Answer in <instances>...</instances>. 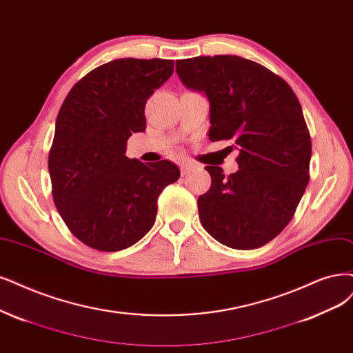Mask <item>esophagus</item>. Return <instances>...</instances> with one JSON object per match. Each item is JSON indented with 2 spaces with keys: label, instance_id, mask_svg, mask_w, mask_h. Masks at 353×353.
<instances>
[{
  "label": "esophagus",
  "instance_id": "1",
  "mask_svg": "<svg viewBox=\"0 0 353 353\" xmlns=\"http://www.w3.org/2000/svg\"><path fill=\"white\" fill-rule=\"evenodd\" d=\"M193 167H194V165H193L190 161H183V163H181V164H180V168H181V176H186Z\"/></svg>",
  "mask_w": 353,
  "mask_h": 353
}]
</instances>
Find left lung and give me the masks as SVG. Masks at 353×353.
I'll return each instance as SVG.
<instances>
[{
  "instance_id": "left-lung-1",
  "label": "left lung",
  "mask_w": 353,
  "mask_h": 353,
  "mask_svg": "<svg viewBox=\"0 0 353 353\" xmlns=\"http://www.w3.org/2000/svg\"><path fill=\"white\" fill-rule=\"evenodd\" d=\"M186 87L210 100V139L232 141L239 172L206 165L198 198L203 228L237 250L262 247L290 224L310 180L311 138L301 104L283 78L234 55L176 62Z\"/></svg>"
}]
</instances>
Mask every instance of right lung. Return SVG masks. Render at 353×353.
<instances>
[{
	"instance_id": "1",
	"label": "right lung",
	"mask_w": 353,
	"mask_h": 353,
	"mask_svg": "<svg viewBox=\"0 0 353 353\" xmlns=\"http://www.w3.org/2000/svg\"><path fill=\"white\" fill-rule=\"evenodd\" d=\"M174 71L170 59H114L74 84L59 109L48 167L52 198L74 236L119 252L154 225L157 201L180 177L167 160L128 159L129 137L145 130V104Z\"/></svg>"
}]
</instances>
